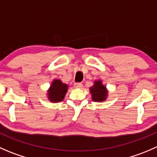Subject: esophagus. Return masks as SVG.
<instances>
[{
  "mask_svg": "<svg viewBox=\"0 0 157 157\" xmlns=\"http://www.w3.org/2000/svg\"><path fill=\"white\" fill-rule=\"evenodd\" d=\"M74 86H75V88H78V89H81L83 87V83H77L74 84Z\"/></svg>",
  "mask_w": 157,
  "mask_h": 157,
  "instance_id": "esophagus-1",
  "label": "esophagus"
}]
</instances>
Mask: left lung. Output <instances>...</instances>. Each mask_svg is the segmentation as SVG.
<instances>
[{
	"mask_svg": "<svg viewBox=\"0 0 157 157\" xmlns=\"http://www.w3.org/2000/svg\"><path fill=\"white\" fill-rule=\"evenodd\" d=\"M90 90L92 95V99L95 102H102L106 99L108 90L104 85H102V80H96L93 86L90 88Z\"/></svg>",
	"mask_w": 157,
	"mask_h": 157,
	"instance_id": "obj_1",
	"label": "left lung"
}]
</instances>
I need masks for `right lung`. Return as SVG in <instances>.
<instances>
[{
  "instance_id": "obj_1",
  "label": "right lung",
  "mask_w": 157,
  "mask_h": 157,
  "mask_svg": "<svg viewBox=\"0 0 157 157\" xmlns=\"http://www.w3.org/2000/svg\"><path fill=\"white\" fill-rule=\"evenodd\" d=\"M67 87L68 86L63 83L61 80L55 79L48 90V100L52 102H61L67 93Z\"/></svg>"
}]
</instances>
